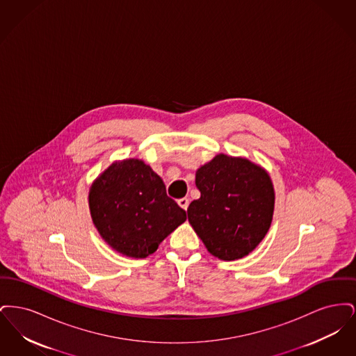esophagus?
<instances>
[{
    "mask_svg": "<svg viewBox=\"0 0 356 356\" xmlns=\"http://www.w3.org/2000/svg\"><path fill=\"white\" fill-rule=\"evenodd\" d=\"M177 204H179L183 209H186H186H188V205H189V200H188L186 197H183V199H179V200H177Z\"/></svg>",
    "mask_w": 356,
    "mask_h": 356,
    "instance_id": "1",
    "label": "esophagus"
}]
</instances>
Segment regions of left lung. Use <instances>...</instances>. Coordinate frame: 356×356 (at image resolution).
<instances>
[{"label":"left lung","instance_id":"1","mask_svg":"<svg viewBox=\"0 0 356 356\" xmlns=\"http://www.w3.org/2000/svg\"><path fill=\"white\" fill-rule=\"evenodd\" d=\"M200 199L188 221L207 250L221 260L244 257L271 227L275 192L270 175L243 157L220 153L196 170Z\"/></svg>","mask_w":356,"mask_h":356}]
</instances>
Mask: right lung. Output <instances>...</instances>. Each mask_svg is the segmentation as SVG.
<instances>
[{
	"mask_svg": "<svg viewBox=\"0 0 356 356\" xmlns=\"http://www.w3.org/2000/svg\"><path fill=\"white\" fill-rule=\"evenodd\" d=\"M92 220L102 238L120 254L144 259L186 220L165 184L138 159L113 163L89 191Z\"/></svg>",
	"mask_w": 356,
	"mask_h": 356,
	"instance_id": "1",
	"label": "right lung"
}]
</instances>
